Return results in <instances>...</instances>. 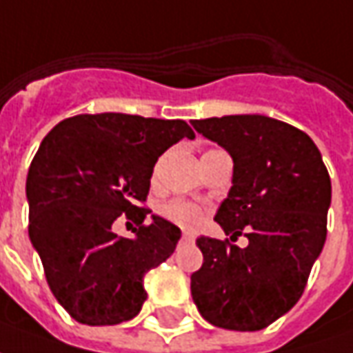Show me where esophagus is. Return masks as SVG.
I'll return each instance as SVG.
<instances>
[{"label":"esophagus","instance_id":"obj_1","mask_svg":"<svg viewBox=\"0 0 353 353\" xmlns=\"http://www.w3.org/2000/svg\"><path fill=\"white\" fill-rule=\"evenodd\" d=\"M181 239H183V241H193V233H191V231H183V233H181Z\"/></svg>","mask_w":353,"mask_h":353}]
</instances>
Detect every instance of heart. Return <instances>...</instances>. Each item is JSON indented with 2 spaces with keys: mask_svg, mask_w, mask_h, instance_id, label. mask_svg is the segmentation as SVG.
<instances>
[{
  "mask_svg": "<svg viewBox=\"0 0 353 353\" xmlns=\"http://www.w3.org/2000/svg\"><path fill=\"white\" fill-rule=\"evenodd\" d=\"M159 176V166L154 168V174H152V181ZM160 214L164 216L170 221H174L177 225H183V228H196L201 225L202 221V208L196 206L194 202L189 201H170L166 202L162 208H160Z\"/></svg>",
  "mask_w": 353,
  "mask_h": 353,
  "instance_id": "heart-1",
  "label": "heart"
}]
</instances>
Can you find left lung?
Here are the masks:
<instances>
[{
  "label": "left lung",
  "instance_id": "left-lung-1",
  "mask_svg": "<svg viewBox=\"0 0 353 353\" xmlns=\"http://www.w3.org/2000/svg\"><path fill=\"white\" fill-rule=\"evenodd\" d=\"M233 159V187L216 221L245 248L199 236L191 275L201 315L229 331H260L296 304L327 239L331 177L312 137L262 114L193 120Z\"/></svg>",
  "mask_w": 353,
  "mask_h": 353
}]
</instances>
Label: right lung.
Listing matches in <instances>:
<instances>
[{
    "label": "right lung",
    "mask_w": 353,
    "mask_h": 353,
    "mask_svg": "<svg viewBox=\"0 0 353 353\" xmlns=\"http://www.w3.org/2000/svg\"><path fill=\"white\" fill-rule=\"evenodd\" d=\"M194 132L183 120L103 112L66 118L49 132L26 177L28 235L46 279L72 319L118 325L139 314L143 277L166 262L181 231L145 201L162 152ZM134 221V239L118 237ZM127 223V222H126Z\"/></svg>",
    "instance_id": "right-lung-1"
}]
</instances>
